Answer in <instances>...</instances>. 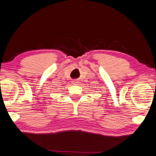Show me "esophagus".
<instances>
[{
	"label": "esophagus",
	"mask_w": 156,
	"mask_h": 156,
	"mask_svg": "<svg viewBox=\"0 0 156 156\" xmlns=\"http://www.w3.org/2000/svg\"><path fill=\"white\" fill-rule=\"evenodd\" d=\"M73 84L76 85V83H78V81H77V80H73Z\"/></svg>",
	"instance_id": "1"
}]
</instances>
